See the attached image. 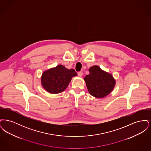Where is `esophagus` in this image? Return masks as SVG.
Listing matches in <instances>:
<instances>
[{"mask_svg": "<svg viewBox=\"0 0 151 151\" xmlns=\"http://www.w3.org/2000/svg\"><path fill=\"white\" fill-rule=\"evenodd\" d=\"M78 74V76H79V77H81L83 76V75L82 72H79Z\"/></svg>", "mask_w": 151, "mask_h": 151, "instance_id": "obj_1", "label": "esophagus"}]
</instances>
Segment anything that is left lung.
Instances as JSON below:
<instances>
[{
    "mask_svg": "<svg viewBox=\"0 0 151 151\" xmlns=\"http://www.w3.org/2000/svg\"><path fill=\"white\" fill-rule=\"evenodd\" d=\"M89 71V74L84 78L89 93L96 98H103L110 93L115 86L113 76L98 65L91 67Z\"/></svg>",
    "mask_w": 151,
    "mask_h": 151,
    "instance_id": "1",
    "label": "left lung"
}]
</instances>
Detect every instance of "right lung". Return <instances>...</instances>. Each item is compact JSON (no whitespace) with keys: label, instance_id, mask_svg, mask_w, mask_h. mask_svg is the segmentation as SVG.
Returning a JSON list of instances; mask_svg holds the SVG:
<instances>
[{"label":"right lung","instance_id":"add662e5","mask_svg":"<svg viewBox=\"0 0 151 151\" xmlns=\"http://www.w3.org/2000/svg\"><path fill=\"white\" fill-rule=\"evenodd\" d=\"M77 73L73 69H67L63 65H59L42 73L41 84L43 88L52 94L59 93L64 91L73 77Z\"/></svg>","mask_w":151,"mask_h":151}]
</instances>
